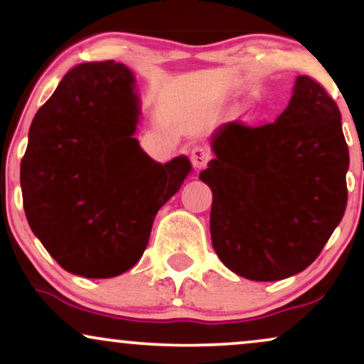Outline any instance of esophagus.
Segmentation results:
<instances>
[{
	"label": "esophagus",
	"mask_w": 364,
	"mask_h": 364,
	"mask_svg": "<svg viewBox=\"0 0 364 364\" xmlns=\"http://www.w3.org/2000/svg\"><path fill=\"white\" fill-rule=\"evenodd\" d=\"M190 159L191 164H193L196 169H203L207 166V162L210 161V152H208L205 147H202V145H196V147L191 149Z\"/></svg>",
	"instance_id": "esophagus-1"
}]
</instances>
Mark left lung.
Returning a JSON list of instances; mask_svg holds the SVG:
<instances>
[{
    "instance_id": "1",
    "label": "left lung",
    "mask_w": 364,
    "mask_h": 364,
    "mask_svg": "<svg viewBox=\"0 0 364 364\" xmlns=\"http://www.w3.org/2000/svg\"><path fill=\"white\" fill-rule=\"evenodd\" d=\"M210 147L215 159L200 179L212 190L210 237L220 262L250 281L303 272L348 203L349 149L337 104L310 77H296L275 123H224Z\"/></svg>"
}]
</instances>
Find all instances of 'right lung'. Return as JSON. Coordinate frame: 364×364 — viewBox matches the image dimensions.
<instances>
[{
    "mask_svg": "<svg viewBox=\"0 0 364 364\" xmlns=\"http://www.w3.org/2000/svg\"><path fill=\"white\" fill-rule=\"evenodd\" d=\"M141 116L135 75L123 63L78 65L37 111L20 164L32 232L65 270L107 279L147 248L159 208L191 162L154 161L133 139Z\"/></svg>",
    "mask_w": 364,
    "mask_h": 364,
    "instance_id": "right-lung-1",
    "label": "right lung"
}]
</instances>
